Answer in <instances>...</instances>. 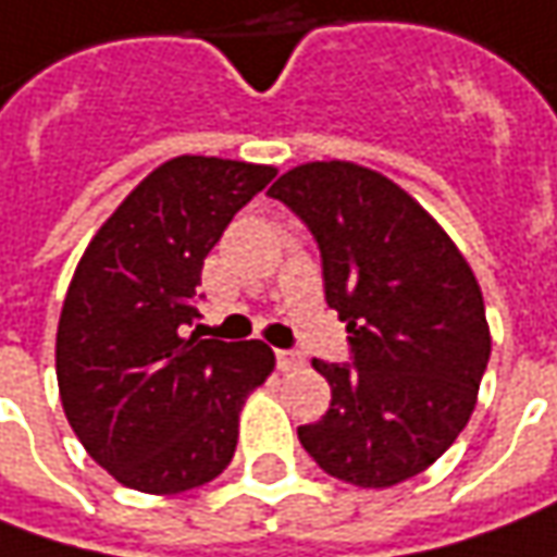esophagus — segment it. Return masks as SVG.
<instances>
[{"mask_svg": "<svg viewBox=\"0 0 557 557\" xmlns=\"http://www.w3.org/2000/svg\"><path fill=\"white\" fill-rule=\"evenodd\" d=\"M301 367H305V357L298 351H277V370L293 373V370H301Z\"/></svg>", "mask_w": 557, "mask_h": 557, "instance_id": "esophagus-1", "label": "esophagus"}]
</instances>
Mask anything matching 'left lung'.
<instances>
[{
    "label": "left lung",
    "instance_id": "1",
    "mask_svg": "<svg viewBox=\"0 0 557 557\" xmlns=\"http://www.w3.org/2000/svg\"><path fill=\"white\" fill-rule=\"evenodd\" d=\"M308 224L351 363L311 360L333 400L298 441L326 474L394 487L466 429L490 360L484 296L447 231L382 172L330 160L268 190Z\"/></svg>",
    "mask_w": 557,
    "mask_h": 557
}]
</instances>
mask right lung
I'll return each instance as SVG.
<instances>
[{
  "instance_id": "right-lung-1",
  "label": "right lung",
  "mask_w": 557,
  "mask_h": 557,
  "mask_svg": "<svg viewBox=\"0 0 557 557\" xmlns=\"http://www.w3.org/2000/svg\"><path fill=\"white\" fill-rule=\"evenodd\" d=\"M277 175L274 165L175 157L86 246L58 320L54 367L70 429L123 487L184 493L227 469L240 410L274 370L252 342L187 333L202 261Z\"/></svg>"
}]
</instances>
